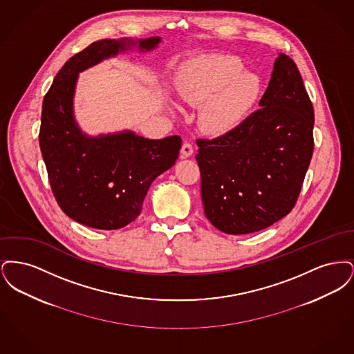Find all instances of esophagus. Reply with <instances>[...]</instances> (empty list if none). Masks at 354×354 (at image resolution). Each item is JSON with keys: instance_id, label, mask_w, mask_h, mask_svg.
<instances>
[{"instance_id": "obj_1", "label": "esophagus", "mask_w": 354, "mask_h": 354, "mask_svg": "<svg viewBox=\"0 0 354 354\" xmlns=\"http://www.w3.org/2000/svg\"><path fill=\"white\" fill-rule=\"evenodd\" d=\"M192 152H194L192 145L189 142H185L183 146H182V156L183 158H188L189 155H192Z\"/></svg>"}]
</instances>
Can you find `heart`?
<instances>
[{"mask_svg":"<svg viewBox=\"0 0 354 354\" xmlns=\"http://www.w3.org/2000/svg\"><path fill=\"white\" fill-rule=\"evenodd\" d=\"M179 95L189 104H202L199 120L209 134L231 130L251 109L260 93L256 74L243 71L231 55H208L192 62L179 81Z\"/></svg>","mask_w":354,"mask_h":354,"instance_id":"b5f03b06","label":"heart"}]
</instances>
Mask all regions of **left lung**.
<instances>
[{"label":"left lung","instance_id":"obj_1","mask_svg":"<svg viewBox=\"0 0 354 354\" xmlns=\"http://www.w3.org/2000/svg\"><path fill=\"white\" fill-rule=\"evenodd\" d=\"M259 106L225 134L196 140L204 214L230 235L257 232L286 216L313 153V106L283 53Z\"/></svg>","mask_w":354,"mask_h":354}]
</instances>
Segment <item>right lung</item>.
<instances>
[{
	"mask_svg": "<svg viewBox=\"0 0 354 354\" xmlns=\"http://www.w3.org/2000/svg\"><path fill=\"white\" fill-rule=\"evenodd\" d=\"M159 37L140 39L150 50ZM126 39H101L73 55L55 75L42 103L39 147L51 191L70 219L97 230H119L134 221L155 178L172 167L182 138L159 140L134 133L84 136L73 118V94L78 71L115 55Z\"/></svg>",
	"mask_w": 354,
	"mask_h": 354,
	"instance_id": "1",
	"label": "right lung"
}]
</instances>
